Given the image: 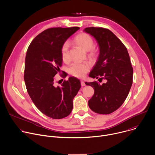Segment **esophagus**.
I'll return each mask as SVG.
<instances>
[{"label":"esophagus","instance_id":"obj_1","mask_svg":"<svg viewBox=\"0 0 155 155\" xmlns=\"http://www.w3.org/2000/svg\"><path fill=\"white\" fill-rule=\"evenodd\" d=\"M81 86H84L86 84H85V83H84V80H81Z\"/></svg>","mask_w":155,"mask_h":155}]
</instances>
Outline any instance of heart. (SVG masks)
Wrapping results in <instances>:
<instances>
[{"label": "heart", "instance_id": "obj_1", "mask_svg": "<svg viewBox=\"0 0 155 155\" xmlns=\"http://www.w3.org/2000/svg\"><path fill=\"white\" fill-rule=\"evenodd\" d=\"M74 41L83 49L89 51V57H94L97 55V50L92 47L94 40L89 34L82 33L77 35L74 38ZM69 47L68 42L64 43L61 47V55L64 62H67L69 60ZM89 69L90 66L87 62H75L71 65L68 71L73 76L81 78L85 75Z\"/></svg>", "mask_w": 155, "mask_h": 155}]
</instances>
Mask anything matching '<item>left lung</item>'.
<instances>
[{
    "instance_id": "left-lung-1",
    "label": "left lung",
    "mask_w": 155,
    "mask_h": 155,
    "mask_svg": "<svg viewBox=\"0 0 155 155\" xmlns=\"http://www.w3.org/2000/svg\"><path fill=\"white\" fill-rule=\"evenodd\" d=\"M83 31L92 36L99 47L97 62L89 76L106 80L102 84L85 83L94 89L88 105L96 113L108 114L124 104L131 87L133 69L130 56L124 44L110 30L87 27Z\"/></svg>"
}]
</instances>
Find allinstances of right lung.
<instances>
[{
  "mask_svg": "<svg viewBox=\"0 0 155 155\" xmlns=\"http://www.w3.org/2000/svg\"><path fill=\"white\" fill-rule=\"evenodd\" d=\"M79 29L48 28L34 38L27 51L24 77L27 92L37 108L50 118L69 116L81 87L80 81L74 77L64 80L61 86L55 84V76L62 65L61 47Z\"/></svg>",
  "mask_w": 155,
  "mask_h": 155,
  "instance_id": "add662e5",
  "label": "right lung"
}]
</instances>
